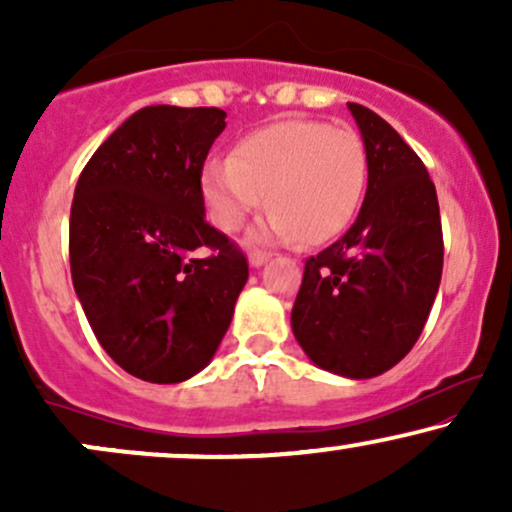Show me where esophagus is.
I'll return each mask as SVG.
<instances>
[{"instance_id": "34e87169", "label": "esophagus", "mask_w": 512, "mask_h": 512, "mask_svg": "<svg viewBox=\"0 0 512 512\" xmlns=\"http://www.w3.org/2000/svg\"><path fill=\"white\" fill-rule=\"evenodd\" d=\"M267 260H269L267 252H250V267H255V269L262 267Z\"/></svg>"}]
</instances>
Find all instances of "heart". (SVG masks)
Masks as SVG:
<instances>
[{
    "mask_svg": "<svg viewBox=\"0 0 512 512\" xmlns=\"http://www.w3.org/2000/svg\"><path fill=\"white\" fill-rule=\"evenodd\" d=\"M366 146L349 127L313 120L274 122L245 134L231 158L202 170V197L221 231H238L252 211H272L252 240L322 243L354 219L366 187Z\"/></svg>",
    "mask_w": 512,
    "mask_h": 512,
    "instance_id": "1",
    "label": "heart"
}]
</instances>
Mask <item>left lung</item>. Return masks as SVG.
<instances>
[{
    "mask_svg": "<svg viewBox=\"0 0 512 512\" xmlns=\"http://www.w3.org/2000/svg\"><path fill=\"white\" fill-rule=\"evenodd\" d=\"M368 161L354 226L305 262L291 330L317 368L368 380L416 344L443 274L436 185L380 115L349 103Z\"/></svg>",
    "mask_w": 512,
    "mask_h": 512,
    "instance_id": "left-lung-1",
    "label": "left lung"
}]
</instances>
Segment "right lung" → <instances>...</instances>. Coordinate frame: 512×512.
I'll use <instances>...</instances> for the list:
<instances>
[{"instance_id": "1", "label": "right lung", "mask_w": 512, "mask_h": 512, "mask_svg": "<svg viewBox=\"0 0 512 512\" xmlns=\"http://www.w3.org/2000/svg\"><path fill=\"white\" fill-rule=\"evenodd\" d=\"M223 129L219 108L149 105L76 182L74 291L105 354L146 383L207 368L248 281L243 252L204 219L202 168Z\"/></svg>"}]
</instances>
